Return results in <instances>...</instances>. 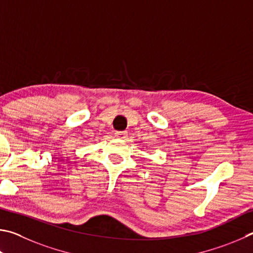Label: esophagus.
<instances>
[{
    "mask_svg": "<svg viewBox=\"0 0 253 253\" xmlns=\"http://www.w3.org/2000/svg\"><path fill=\"white\" fill-rule=\"evenodd\" d=\"M115 136L119 139H126L127 136V132L126 131H119L115 133Z\"/></svg>",
    "mask_w": 253,
    "mask_h": 253,
    "instance_id": "esophagus-1",
    "label": "esophagus"
}]
</instances>
